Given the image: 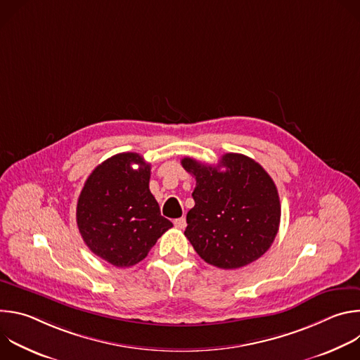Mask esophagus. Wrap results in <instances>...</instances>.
I'll list each match as a JSON object with an SVG mask.
<instances>
[{
    "label": "esophagus",
    "instance_id": "esophagus-1",
    "mask_svg": "<svg viewBox=\"0 0 360 360\" xmlns=\"http://www.w3.org/2000/svg\"><path fill=\"white\" fill-rule=\"evenodd\" d=\"M174 225L178 228V229H185L186 226V219L185 218H178L174 221Z\"/></svg>",
    "mask_w": 360,
    "mask_h": 360
}]
</instances>
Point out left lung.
<instances>
[{
  "mask_svg": "<svg viewBox=\"0 0 360 360\" xmlns=\"http://www.w3.org/2000/svg\"><path fill=\"white\" fill-rule=\"evenodd\" d=\"M181 164L196 179L185 229L196 253L221 269L259 259L281 222L279 195L269 174L242 153H225L217 167L188 157Z\"/></svg>",
  "mask_w": 360,
  "mask_h": 360,
  "instance_id": "1",
  "label": "left lung"
}]
</instances>
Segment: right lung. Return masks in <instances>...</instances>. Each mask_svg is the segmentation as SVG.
<instances>
[{
    "mask_svg": "<svg viewBox=\"0 0 360 360\" xmlns=\"http://www.w3.org/2000/svg\"><path fill=\"white\" fill-rule=\"evenodd\" d=\"M149 178L150 165L139 153L122 152L99 164L79 193V233L96 256L117 268L141 262L172 228V222L161 217Z\"/></svg>",
    "mask_w": 360,
    "mask_h": 360,
    "instance_id": "add662e5",
    "label": "right lung"
}]
</instances>
